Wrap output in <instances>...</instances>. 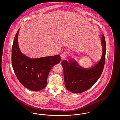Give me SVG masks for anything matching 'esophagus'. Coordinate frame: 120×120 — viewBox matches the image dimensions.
Instances as JSON below:
<instances>
[{"label":"esophagus","instance_id":"1","mask_svg":"<svg viewBox=\"0 0 120 120\" xmlns=\"http://www.w3.org/2000/svg\"><path fill=\"white\" fill-rule=\"evenodd\" d=\"M68 54L69 53L68 52H64L63 53H62V59L65 58L66 57H67L68 56Z\"/></svg>","mask_w":120,"mask_h":120}]
</instances>
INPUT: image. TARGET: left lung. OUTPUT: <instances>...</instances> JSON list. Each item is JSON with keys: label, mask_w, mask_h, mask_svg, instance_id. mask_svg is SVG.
<instances>
[{"label": "left lung", "mask_w": 120, "mask_h": 120, "mask_svg": "<svg viewBox=\"0 0 120 120\" xmlns=\"http://www.w3.org/2000/svg\"><path fill=\"white\" fill-rule=\"evenodd\" d=\"M101 41L103 47L102 57L100 61L91 68H82L77 63L71 60H69V63L65 60L62 61L65 85L69 91L73 93L86 91L94 86L100 77L105 64L106 52L103 34Z\"/></svg>", "instance_id": "left-lung-1"}]
</instances>
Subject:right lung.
<instances>
[{
  "label": "right lung",
  "mask_w": 120,
  "mask_h": 120,
  "mask_svg": "<svg viewBox=\"0 0 120 120\" xmlns=\"http://www.w3.org/2000/svg\"><path fill=\"white\" fill-rule=\"evenodd\" d=\"M19 30L15 34L11 49V64L18 80L24 86L32 91L45 87L52 68L60 63L59 55L31 59L23 55L18 45Z\"/></svg>",
  "instance_id": "obj_1"
}]
</instances>
